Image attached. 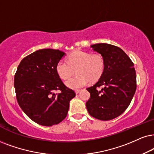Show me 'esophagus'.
<instances>
[{
	"label": "esophagus",
	"instance_id": "obj_1",
	"mask_svg": "<svg viewBox=\"0 0 154 154\" xmlns=\"http://www.w3.org/2000/svg\"><path fill=\"white\" fill-rule=\"evenodd\" d=\"M81 91V89H76L75 90V93L76 94H78V93H79V91Z\"/></svg>",
	"mask_w": 154,
	"mask_h": 154
}]
</instances>
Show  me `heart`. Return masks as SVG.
I'll list each match as a JSON object with an SVG mask.
<instances>
[{"label": "heart", "instance_id": "b5f03b06", "mask_svg": "<svg viewBox=\"0 0 154 154\" xmlns=\"http://www.w3.org/2000/svg\"><path fill=\"white\" fill-rule=\"evenodd\" d=\"M67 61L60 60L56 65V72L60 78L67 79L76 72L77 75L66 82L72 89H78L87 83L95 82L102 77L105 63L100 54H91L82 50H76L68 55Z\"/></svg>", "mask_w": 154, "mask_h": 154}]
</instances>
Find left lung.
I'll return each mask as SVG.
<instances>
[{
    "label": "left lung",
    "mask_w": 154,
    "mask_h": 154,
    "mask_svg": "<svg viewBox=\"0 0 154 154\" xmlns=\"http://www.w3.org/2000/svg\"><path fill=\"white\" fill-rule=\"evenodd\" d=\"M91 48L104 58L105 67L99 81L87 89L90 93L86 102L87 111L97 119H113L127 109L135 94L137 75L134 63L119 47L99 43ZM100 86L102 89L97 91Z\"/></svg>",
    "instance_id": "1"
}]
</instances>
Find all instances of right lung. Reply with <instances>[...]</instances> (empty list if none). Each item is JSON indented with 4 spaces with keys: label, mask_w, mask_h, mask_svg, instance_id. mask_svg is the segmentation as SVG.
<instances>
[{
    "label": "right lung",
    "mask_w": 154,
    "mask_h": 154,
    "mask_svg": "<svg viewBox=\"0 0 154 154\" xmlns=\"http://www.w3.org/2000/svg\"><path fill=\"white\" fill-rule=\"evenodd\" d=\"M59 50H37L23 58L17 67L14 87L19 106L40 125L59 124L66 116L69 102L75 97L56 72L57 63L65 55ZM60 90L58 94L54 91Z\"/></svg>",
    "instance_id": "right-lung-1"
}]
</instances>
